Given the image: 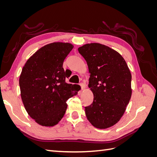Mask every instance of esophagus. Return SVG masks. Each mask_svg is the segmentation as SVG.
Instances as JSON below:
<instances>
[{"label":"esophagus","mask_w":157,"mask_h":157,"mask_svg":"<svg viewBox=\"0 0 157 157\" xmlns=\"http://www.w3.org/2000/svg\"><path fill=\"white\" fill-rule=\"evenodd\" d=\"M80 88H81L82 90H83L85 88V85L83 83H80Z\"/></svg>","instance_id":"esophagus-1"}]
</instances>
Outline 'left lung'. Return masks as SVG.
<instances>
[{
  "label": "left lung",
  "instance_id": "1",
  "mask_svg": "<svg viewBox=\"0 0 157 157\" xmlns=\"http://www.w3.org/2000/svg\"><path fill=\"white\" fill-rule=\"evenodd\" d=\"M78 50L87 63L94 94L92 103L85 107L86 117L97 128L111 127L124 115L131 98L130 69L122 56L107 46L86 44Z\"/></svg>",
  "mask_w": 157,
  "mask_h": 157
}]
</instances>
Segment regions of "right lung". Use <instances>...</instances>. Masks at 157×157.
Listing matches in <instances>:
<instances>
[{"label": "right lung", "instance_id": "1", "mask_svg": "<svg viewBox=\"0 0 157 157\" xmlns=\"http://www.w3.org/2000/svg\"><path fill=\"white\" fill-rule=\"evenodd\" d=\"M70 43L53 42L42 47L27 61L19 80L21 97L29 115L38 124L53 126L67 110V99L78 86L65 82L64 59L72 50Z\"/></svg>", "mask_w": 157, "mask_h": 157}]
</instances>
